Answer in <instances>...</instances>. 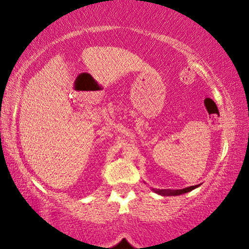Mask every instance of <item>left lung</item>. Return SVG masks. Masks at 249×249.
<instances>
[{
	"label": "left lung",
	"mask_w": 249,
	"mask_h": 249,
	"mask_svg": "<svg viewBox=\"0 0 249 249\" xmlns=\"http://www.w3.org/2000/svg\"><path fill=\"white\" fill-rule=\"evenodd\" d=\"M196 187H198V185H196V186H190V187H186V188H182V190H176V191H173V190L158 191V190H157V192H158L159 194H162V196H165V194H167V196H179V194H184V193L190 192V191H192Z\"/></svg>",
	"instance_id": "left-lung-1"
}]
</instances>
